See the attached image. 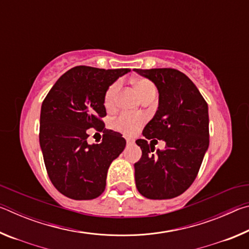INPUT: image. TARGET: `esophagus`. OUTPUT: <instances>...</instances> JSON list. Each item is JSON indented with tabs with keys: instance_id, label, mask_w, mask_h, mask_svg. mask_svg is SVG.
<instances>
[{
	"instance_id": "esophagus-1",
	"label": "esophagus",
	"mask_w": 249,
	"mask_h": 249,
	"mask_svg": "<svg viewBox=\"0 0 249 249\" xmlns=\"http://www.w3.org/2000/svg\"><path fill=\"white\" fill-rule=\"evenodd\" d=\"M126 142H127V145H133L134 140H132V138H127V140H126Z\"/></svg>"
}]
</instances>
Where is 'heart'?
<instances>
[{"mask_svg":"<svg viewBox=\"0 0 249 249\" xmlns=\"http://www.w3.org/2000/svg\"><path fill=\"white\" fill-rule=\"evenodd\" d=\"M134 87L138 92L141 98L144 100L148 96L156 95V86L153 81H150L147 78H137L134 80ZM121 88V81L117 80L114 83L107 88V92L104 94V105L107 108H112L115 104L116 95ZM145 123V117L142 115H133L128 113H122L114 121V128L119 132L123 133L126 136H132L138 129L142 127V125Z\"/></svg>","mask_w":249,"mask_h":249,"instance_id":"b5f03b06","label":"heart"}]
</instances>
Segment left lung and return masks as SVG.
I'll use <instances>...</instances> for the list:
<instances>
[{
  "instance_id": "1",
  "label": "left lung",
  "mask_w": 249,
  "mask_h": 249,
  "mask_svg": "<svg viewBox=\"0 0 249 249\" xmlns=\"http://www.w3.org/2000/svg\"><path fill=\"white\" fill-rule=\"evenodd\" d=\"M148 78L159 92V107L137 140L142 158L135 163V181L142 196L151 200L176 197L196 178L209 147L208 103L196 84L172 68L134 69ZM162 139L166 148L153 154L147 139Z\"/></svg>"
}]
</instances>
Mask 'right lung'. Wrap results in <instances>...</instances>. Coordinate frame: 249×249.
I'll list each match as a JSON object with an SVG mask.
<instances>
[{"instance_id":"1","label":"right lung","mask_w":249,"mask_h":249,"mask_svg":"<svg viewBox=\"0 0 249 249\" xmlns=\"http://www.w3.org/2000/svg\"><path fill=\"white\" fill-rule=\"evenodd\" d=\"M129 69L77 66L61 75L41 104L39 142L46 170L54 188L73 200H92L107 185L111 162L124 150L122 135L104 128V94ZM104 132L100 144L89 145L86 129Z\"/></svg>"}]
</instances>
